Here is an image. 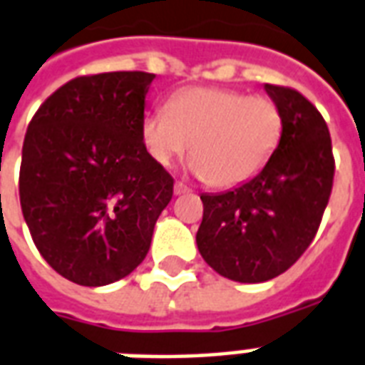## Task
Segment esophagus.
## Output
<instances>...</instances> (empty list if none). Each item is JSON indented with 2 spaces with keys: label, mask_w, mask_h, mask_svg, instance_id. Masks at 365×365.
<instances>
[{
  "label": "esophagus",
  "mask_w": 365,
  "mask_h": 365,
  "mask_svg": "<svg viewBox=\"0 0 365 365\" xmlns=\"http://www.w3.org/2000/svg\"><path fill=\"white\" fill-rule=\"evenodd\" d=\"M189 191H191V189H189L187 185H185V183H183V182H176V183H174V193H176V195L189 193Z\"/></svg>",
  "instance_id": "34e87169"
}]
</instances>
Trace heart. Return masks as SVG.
<instances>
[{
	"label": "heart",
	"mask_w": 365,
	"mask_h": 365,
	"mask_svg": "<svg viewBox=\"0 0 365 365\" xmlns=\"http://www.w3.org/2000/svg\"><path fill=\"white\" fill-rule=\"evenodd\" d=\"M141 143L170 166L191 143V170L212 187L249 182L274 157L283 135V110L269 96L193 86L172 93L163 110L141 120Z\"/></svg>",
	"instance_id": "1"
}]
</instances>
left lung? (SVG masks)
Returning <instances> with one entry per match:
<instances>
[{
    "label": "left lung",
    "mask_w": 365,
    "mask_h": 365,
    "mask_svg": "<svg viewBox=\"0 0 365 365\" xmlns=\"http://www.w3.org/2000/svg\"><path fill=\"white\" fill-rule=\"evenodd\" d=\"M283 110V135L269 163L250 182L201 195L197 247L205 262L239 283L287 272L318 233L329 202L335 158L329 128L300 91L266 83Z\"/></svg>",
    "instance_id": "1"
}]
</instances>
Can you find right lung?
I'll use <instances>...</instances> for the list:
<instances>
[{"label":"right lung","instance_id":"right-lung-1","mask_svg":"<svg viewBox=\"0 0 365 365\" xmlns=\"http://www.w3.org/2000/svg\"><path fill=\"white\" fill-rule=\"evenodd\" d=\"M155 74L72 78L36 110L22 143L19 195L32 241L68 282L101 287L149 252L174 178L141 143Z\"/></svg>","mask_w":365,"mask_h":365}]
</instances>
